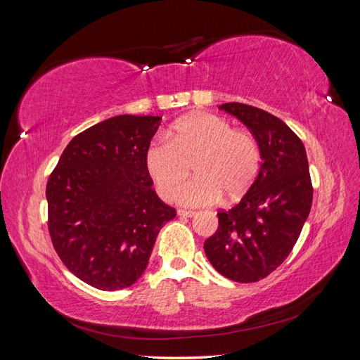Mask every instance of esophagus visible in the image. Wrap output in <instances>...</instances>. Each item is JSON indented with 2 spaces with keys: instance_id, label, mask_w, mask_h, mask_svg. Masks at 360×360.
I'll return each mask as SVG.
<instances>
[{
  "instance_id": "esophagus-1",
  "label": "esophagus",
  "mask_w": 360,
  "mask_h": 360,
  "mask_svg": "<svg viewBox=\"0 0 360 360\" xmlns=\"http://www.w3.org/2000/svg\"><path fill=\"white\" fill-rule=\"evenodd\" d=\"M177 214H179L180 217H193V216H197V213H195V212H189V210H179Z\"/></svg>"
}]
</instances>
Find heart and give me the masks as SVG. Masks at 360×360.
Listing matches in <instances>:
<instances>
[{
	"label": "heart",
	"instance_id": "heart-1",
	"mask_svg": "<svg viewBox=\"0 0 360 360\" xmlns=\"http://www.w3.org/2000/svg\"><path fill=\"white\" fill-rule=\"evenodd\" d=\"M259 147L252 135L233 130L213 114H193L159 135L144 151V167L162 198H169L194 162L195 179L174 200L186 207H207L222 198L236 200L250 188L259 169Z\"/></svg>",
	"mask_w": 360,
	"mask_h": 360
}]
</instances>
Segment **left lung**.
<instances>
[{
    "label": "left lung",
    "instance_id": "obj_1",
    "mask_svg": "<svg viewBox=\"0 0 360 360\" xmlns=\"http://www.w3.org/2000/svg\"><path fill=\"white\" fill-rule=\"evenodd\" d=\"M219 110L249 127L263 163L240 202L217 213L204 250L222 276L248 284L271 274L296 245L312 204L309 165L300 138L278 117L243 103Z\"/></svg>",
    "mask_w": 360,
    "mask_h": 360
}]
</instances>
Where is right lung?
<instances>
[{"label": "right lung", "instance_id": "right-lung-1", "mask_svg": "<svg viewBox=\"0 0 360 360\" xmlns=\"http://www.w3.org/2000/svg\"><path fill=\"white\" fill-rule=\"evenodd\" d=\"M162 117L117 115L76 135L46 184L58 257L94 288L130 287L144 274L160 228L176 217L151 188L144 151Z\"/></svg>", "mask_w": 360, "mask_h": 360}]
</instances>
